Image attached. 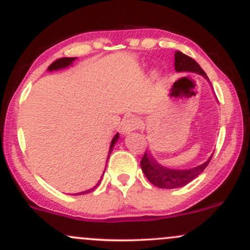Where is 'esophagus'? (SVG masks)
Returning <instances> with one entry per match:
<instances>
[{
	"mask_svg": "<svg viewBox=\"0 0 250 250\" xmlns=\"http://www.w3.org/2000/svg\"><path fill=\"white\" fill-rule=\"evenodd\" d=\"M140 125H141V121H140L139 117L129 116L122 122L121 131L123 134H129V133H131V131L136 130Z\"/></svg>",
	"mask_w": 250,
	"mask_h": 250,
	"instance_id": "esophagus-1",
	"label": "esophagus"
}]
</instances>
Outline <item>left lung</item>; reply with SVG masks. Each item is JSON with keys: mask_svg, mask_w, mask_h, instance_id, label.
Instances as JSON below:
<instances>
[{"mask_svg": "<svg viewBox=\"0 0 250 250\" xmlns=\"http://www.w3.org/2000/svg\"><path fill=\"white\" fill-rule=\"evenodd\" d=\"M175 70L177 73L199 74V75H202L205 79L209 80L202 68L200 67L199 63L191 59V57L181 53V51L175 53ZM211 156L213 155L209 156L207 161L201 163L196 167L188 169H176L162 166L150 154H148V151H146L141 160V168L143 174L149 180V182L153 183L154 186L163 189H175L188 185L195 177L199 176L209 165Z\"/></svg>", "mask_w": 250, "mask_h": 250, "instance_id": "8db88e82", "label": "left lung"}]
</instances>
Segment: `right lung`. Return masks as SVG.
Instances as JSON below:
<instances>
[{
  "mask_svg": "<svg viewBox=\"0 0 250 250\" xmlns=\"http://www.w3.org/2000/svg\"><path fill=\"white\" fill-rule=\"evenodd\" d=\"M75 60H76V57H62V59H59V60H56L55 62H53V63H51V64L49 65V67H48V71H56V70L65 69V68L70 67V65L73 64V62L75 61ZM119 137H120V134L117 133V134L115 135V136L113 137V140H111V142H110V148H109V153H108V157H107V161H108V159H109V155H110V154H111V151H113V148H114V146H115V143H116L117 141H119ZM104 170H105V169H104ZM103 174H104V171H103ZM103 174H102V176H103ZM102 176H101V179L99 180V182H97L96 185L94 186L93 188L88 189V190L81 191V193L74 194V195H82V194H85V193H90V191L95 190L97 186H99L100 183H101Z\"/></svg>",
  "mask_w": 250,
  "mask_h": 250,
  "instance_id": "right-lung-1",
  "label": "right lung"
}]
</instances>
